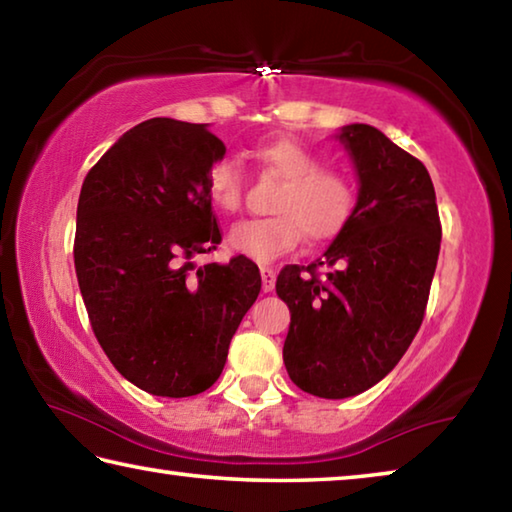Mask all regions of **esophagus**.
I'll return each mask as SVG.
<instances>
[{
    "mask_svg": "<svg viewBox=\"0 0 512 512\" xmlns=\"http://www.w3.org/2000/svg\"><path fill=\"white\" fill-rule=\"evenodd\" d=\"M262 289L268 293V291H273L275 289V271L273 268H268V266H262Z\"/></svg>",
    "mask_w": 512,
    "mask_h": 512,
    "instance_id": "34e87169",
    "label": "esophagus"
}]
</instances>
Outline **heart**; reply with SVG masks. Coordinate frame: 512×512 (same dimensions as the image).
I'll return each mask as SVG.
<instances>
[{"label":"heart","instance_id":"obj_1","mask_svg":"<svg viewBox=\"0 0 512 512\" xmlns=\"http://www.w3.org/2000/svg\"><path fill=\"white\" fill-rule=\"evenodd\" d=\"M253 158L284 183L273 201V216L239 221L230 230V246L239 255L268 264L287 255L307 237L325 244L345 230L357 210V185L341 169L320 167L307 144L277 137L253 149ZM207 196L216 210L237 212L244 198V171L232 158L216 160L207 169Z\"/></svg>","mask_w":512,"mask_h":512}]
</instances>
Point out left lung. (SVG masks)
Wrapping results in <instances>:
<instances>
[{
	"mask_svg": "<svg viewBox=\"0 0 512 512\" xmlns=\"http://www.w3.org/2000/svg\"><path fill=\"white\" fill-rule=\"evenodd\" d=\"M359 176L352 221L314 264L284 266L275 291L291 311L284 366L325 400L375 386L409 350L440 253L436 192L424 164L368 124L343 126ZM328 273L320 278L317 268Z\"/></svg>",
	"mask_w": 512,
	"mask_h": 512,
	"instance_id": "left-lung-1",
	"label": "left lung"
}]
</instances>
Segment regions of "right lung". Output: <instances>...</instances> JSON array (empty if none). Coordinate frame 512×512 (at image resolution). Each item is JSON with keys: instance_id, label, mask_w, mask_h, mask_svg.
<instances>
[{"instance_id": "obj_1", "label": "right lung", "mask_w": 512, "mask_h": 512, "mask_svg": "<svg viewBox=\"0 0 512 512\" xmlns=\"http://www.w3.org/2000/svg\"><path fill=\"white\" fill-rule=\"evenodd\" d=\"M223 155L207 124L155 117L121 135L81 187L74 266L92 332L121 375L158 397L219 379L262 289L244 255L192 264L221 244L205 178Z\"/></svg>"}]
</instances>
